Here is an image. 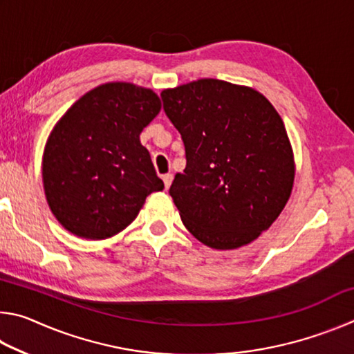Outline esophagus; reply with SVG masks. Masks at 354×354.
I'll return each mask as SVG.
<instances>
[{
    "label": "esophagus",
    "instance_id": "1",
    "mask_svg": "<svg viewBox=\"0 0 354 354\" xmlns=\"http://www.w3.org/2000/svg\"><path fill=\"white\" fill-rule=\"evenodd\" d=\"M162 179H164L165 189H169V187H170V184H171V179H173V175H170V173H167V175H164V176H162Z\"/></svg>",
    "mask_w": 354,
    "mask_h": 354
}]
</instances>
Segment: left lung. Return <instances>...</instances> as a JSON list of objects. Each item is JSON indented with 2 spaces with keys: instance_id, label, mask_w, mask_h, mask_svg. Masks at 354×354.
<instances>
[{
  "instance_id": "obj_1",
  "label": "left lung",
  "mask_w": 354,
  "mask_h": 354,
  "mask_svg": "<svg viewBox=\"0 0 354 354\" xmlns=\"http://www.w3.org/2000/svg\"><path fill=\"white\" fill-rule=\"evenodd\" d=\"M160 97L185 148L187 164L170 187L184 226L215 250L253 242L292 194L295 160L283 118L254 88L212 77Z\"/></svg>"
}]
</instances>
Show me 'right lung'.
<instances>
[{
	"label": "right lung",
	"mask_w": 354,
	"mask_h": 354,
	"mask_svg": "<svg viewBox=\"0 0 354 354\" xmlns=\"http://www.w3.org/2000/svg\"><path fill=\"white\" fill-rule=\"evenodd\" d=\"M160 111L151 88L107 82L59 118L48 137L41 179L59 223L103 241L133 223L151 192L164 189L140 133Z\"/></svg>",
	"instance_id": "obj_1"
}]
</instances>
